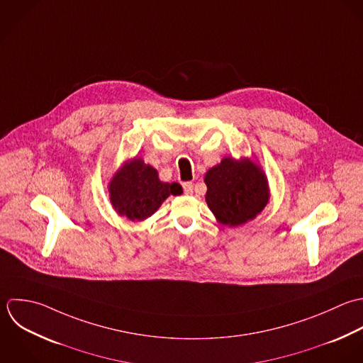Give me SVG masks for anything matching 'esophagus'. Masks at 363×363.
Returning a JSON list of instances; mask_svg holds the SVG:
<instances>
[{
  "label": "esophagus",
  "mask_w": 363,
  "mask_h": 363,
  "mask_svg": "<svg viewBox=\"0 0 363 363\" xmlns=\"http://www.w3.org/2000/svg\"><path fill=\"white\" fill-rule=\"evenodd\" d=\"M182 186H184V192H185L186 195H191V194H192V191H194V184H192V182H184Z\"/></svg>",
  "instance_id": "obj_1"
}]
</instances>
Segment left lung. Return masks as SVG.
<instances>
[{"label":"left lung","mask_w":363,"mask_h":363,"mask_svg":"<svg viewBox=\"0 0 363 363\" xmlns=\"http://www.w3.org/2000/svg\"><path fill=\"white\" fill-rule=\"evenodd\" d=\"M206 203L219 223L239 226L255 219L270 192L263 169L249 158L226 157L205 175Z\"/></svg>","instance_id":"8db88e82"}]
</instances>
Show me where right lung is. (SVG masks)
<instances>
[{
    "label": "right lung",
    "mask_w": 363,
    "mask_h": 363,
    "mask_svg": "<svg viewBox=\"0 0 363 363\" xmlns=\"http://www.w3.org/2000/svg\"><path fill=\"white\" fill-rule=\"evenodd\" d=\"M108 194L120 216L140 222L150 218L169 195L182 194V188L177 182H161L157 169L135 157L111 178Z\"/></svg>",
    "instance_id": "add662e5"
}]
</instances>
